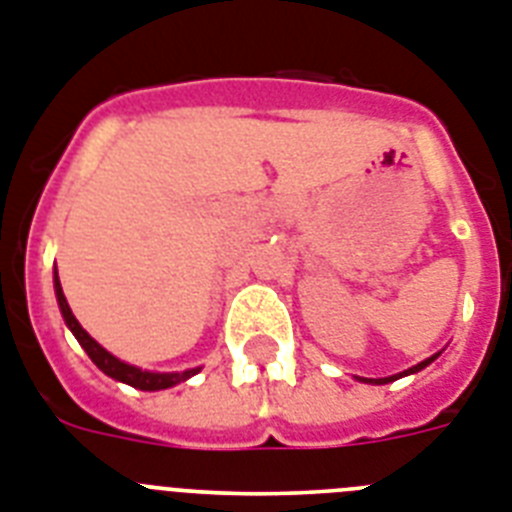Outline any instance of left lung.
<instances>
[{
	"instance_id": "1",
	"label": "left lung",
	"mask_w": 512,
	"mask_h": 512,
	"mask_svg": "<svg viewBox=\"0 0 512 512\" xmlns=\"http://www.w3.org/2000/svg\"><path fill=\"white\" fill-rule=\"evenodd\" d=\"M434 358H437V356H432V358H426V361H421V363H418V366H413V369L403 371V374H398V377H387V379H377V384H387V382H395V379L405 377V374H413V371H421V369H424V366H429V363H432V361H434Z\"/></svg>"
}]
</instances>
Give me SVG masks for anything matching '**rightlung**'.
<instances>
[{
	"label": "right lung",
	"mask_w": 512,
	"mask_h": 512,
	"mask_svg": "<svg viewBox=\"0 0 512 512\" xmlns=\"http://www.w3.org/2000/svg\"><path fill=\"white\" fill-rule=\"evenodd\" d=\"M54 290H57V301H59V308H62V316H65L67 327L73 329V335L78 337V342L83 345V350L88 353V358L99 366L107 377L117 379V382H125L130 384V387H135V390H146V392H154V390H167V387H175L177 382H185L188 377H193L198 369L193 371H183V374H156V371H141L135 369V366H130V363L120 361V358H114L112 353H107V350L101 348L99 342L94 340V337L88 335L86 329L80 327L78 319L73 316V311H70V306H67V298L65 293H62V285H59V277L57 272H54Z\"/></svg>",
	"instance_id": "add662e5"
}]
</instances>
